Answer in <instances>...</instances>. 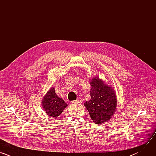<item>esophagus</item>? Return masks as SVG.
Instances as JSON below:
<instances>
[{
    "label": "esophagus",
    "mask_w": 156,
    "mask_h": 156,
    "mask_svg": "<svg viewBox=\"0 0 156 156\" xmlns=\"http://www.w3.org/2000/svg\"><path fill=\"white\" fill-rule=\"evenodd\" d=\"M83 102V100L81 99H77L75 101H72V103H81Z\"/></svg>",
    "instance_id": "esophagus-1"
}]
</instances>
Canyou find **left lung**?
<instances>
[{"label":"left lung","mask_w":156,"mask_h":156,"mask_svg":"<svg viewBox=\"0 0 156 156\" xmlns=\"http://www.w3.org/2000/svg\"><path fill=\"white\" fill-rule=\"evenodd\" d=\"M91 99L84 105L88 110L91 119L96 124L101 125L109 121L117 109V96L112 87L107 84L98 76L90 81Z\"/></svg>","instance_id":"8db88e82"}]
</instances>
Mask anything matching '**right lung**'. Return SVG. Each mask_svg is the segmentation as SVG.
Wrapping results in <instances>:
<instances>
[{"mask_svg":"<svg viewBox=\"0 0 156 156\" xmlns=\"http://www.w3.org/2000/svg\"><path fill=\"white\" fill-rule=\"evenodd\" d=\"M41 103L42 107L47 115L55 119L68 105L61 98L56 94L54 87H51L44 96Z\"/></svg>","mask_w":156,"mask_h":156,"instance_id":"1","label":"right lung"}]
</instances>
